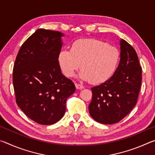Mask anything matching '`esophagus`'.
<instances>
[{
    "mask_svg": "<svg viewBox=\"0 0 155 155\" xmlns=\"http://www.w3.org/2000/svg\"><path fill=\"white\" fill-rule=\"evenodd\" d=\"M75 86L77 90H82V89L84 88V86L82 85H80V84H75Z\"/></svg>",
    "mask_w": 155,
    "mask_h": 155,
    "instance_id": "34e87169",
    "label": "esophagus"
}]
</instances>
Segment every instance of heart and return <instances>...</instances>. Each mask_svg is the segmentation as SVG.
I'll use <instances>...</instances> for the list:
<instances>
[{
    "label": "heart",
    "instance_id": "b5f03b06",
    "mask_svg": "<svg viewBox=\"0 0 155 155\" xmlns=\"http://www.w3.org/2000/svg\"><path fill=\"white\" fill-rule=\"evenodd\" d=\"M119 59L118 50L97 39L75 41L70 51L63 49L58 57L59 66L65 77H73L81 67L78 77L96 84L105 82L114 75Z\"/></svg>",
    "mask_w": 155,
    "mask_h": 155
}]
</instances>
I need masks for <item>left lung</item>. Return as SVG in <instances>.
<instances>
[{
  "mask_svg": "<svg viewBox=\"0 0 155 155\" xmlns=\"http://www.w3.org/2000/svg\"><path fill=\"white\" fill-rule=\"evenodd\" d=\"M120 62L114 75L91 88L89 105L91 117L104 124L120 122L137 102L141 84V68L135 49L123 39L120 40Z\"/></svg>",
  "mask_w": 155,
  "mask_h": 155,
  "instance_id": "obj_1",
  "label": "left lung"
}]
</instances>
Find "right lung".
Returning <instances> with one entry per match:
<instances>
[{
	"label": "right lung",
	"mask_w": 155,
	"mask_h": 155,
	"mask_svg": "<svg viewBox=\"0 0 155 155\" xmlns=\"http://www.w3.org/2000/svg\"><path fill=\"white\" fill-rule=\"evenodd\" d=\"M64 36L59 31L39 28L23 43L15 61L13 84L16 103L27 116L40 124H53L61 120L67 98L76 90L59 64Z\"/></svg>",
	"instance_id": "right-lung-1"
}]
</instances>
